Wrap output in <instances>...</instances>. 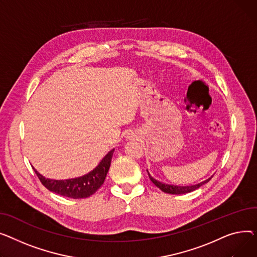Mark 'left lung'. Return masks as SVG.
I'll return each mask as SVG.
<instances>
[{
	"instance_id": "obj_1",
	"label": "left lung",
	"mask_w": 257,
	"mask_h": 257,
	"mask_svg": "<svg viewBox=\"0 0 257 257\" xmlns=\"http://www.w3.org/2000/svg\"><path fill=\"white\" fill-rule=\"evenodd\" d=\"M149 175V178L152 182L155 184V186H157L160 190H162L164 193H168V194H186V193H190V192H193L195 190H197L198 188H200L201 186H203L204 184L208 183L210 178L204 180V182L198 184V185H195V186H187V187H178V186H171V185H166V184H162L160 182H158V180H156L155 178H153L152 176H150V174L148 173Z\"/></svg>"
}]
</instances>
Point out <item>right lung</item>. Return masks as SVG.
Instances as JSON below:
<instances>
[{"label":"right lung","mask_w":257,"mask_h":257,"mask_svg":"<svg viewBox=\"0 0 257 257\" xmlns=\"http://www.w3.org/2000/svg\"><path fill=\"white\" fill-rule=\"evenodd\" d=\"M113 153H114V149L111 150L110 153H108V155L100 161L97 167L93 169L91 172H89L84 176L73 178V179H66V180L49 179L40 175L34 168L33 169L36 175L38 176L41 184L51 192H54L61 196H65V197L73 198V199L87 198L89 196L93 195L102 186L105 176H107V173L110 168Z\"/></svg>","instance_id":"1"}]
</instances>
